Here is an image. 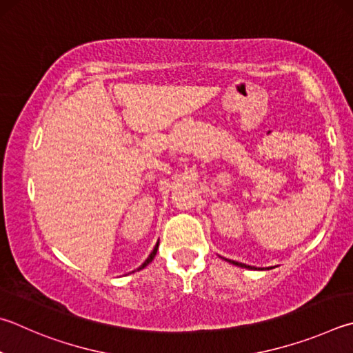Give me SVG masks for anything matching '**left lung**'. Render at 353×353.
Segmentation results:
<instances>
[{
	"instance_id": "obj_1",
	"label": "left lung",
	"mask_w": 353,
	"mask_h": 353,
	"mask_svg": "<svg viewBox=\"0 0 353 353\" xmlns=\"http://www.w3.org/2000/svg\"><path fill=\"white\" fill-rule=\"evenodd\" d=\"M228 262H232V264L238 265V267H242V268H250V270H254V267H252V265H245V264H242V262H236V261H232V259H228ZM261 270H264V268H261Z\"/></svg>"
}]
</instances>
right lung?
Here are the masks:
<instances>
[{
	"label": "right lung",
	"instance_id": "right-lung-1",
	"mask_svg": "<svg viewBox=\"0 0 353 353\" xmlns=\"http://www.w3.org/2000/svg\"><path fill=\"white\" fill-rule=\"evenodd\" d=\"M157 248H159V242L156 243V247H154V250H152V252L150 253V256H148V258H146V261L143 262V264H142V265H140V267L137 268V270H142V268H145L146 265H148V264H150V262H151L152 259H154V256H156V253H157Z\"/></svg>",
	"mask_w": 353,
	"mask_h": 353
}]
</instances>
